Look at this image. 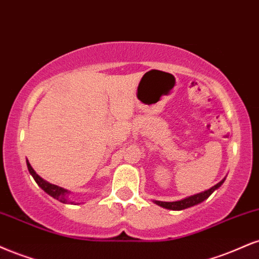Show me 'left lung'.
I'll return each instance as SVG.
<instances>
[{
    "instance_id": "obj_1",
    "label": "left lung",
    "mask_w": 259,
    "mask_h": 259,
    "mask_svg": "<svg viewBox=\"0 0 259 259\" xmlns=\"http://www.w3.org/2000/svg\"><path fill=\"white\" fill-rule=\"evenodd\" d=\"M223 182H224V180L221 181V182L217 183V185H214L212 188L207 189V191L199 193V194L192 195V197H188L186 199H182V200H180V201H172V202L154 201V202L157 205H159V206H161V207L169 208V210H177V211L185 210V208H187V207H191V206H194V205L200 204L201 201H204L205 199H207L214 191H216L217 188H219V187L222 186Z\"/></svg>"
}]
</instances>
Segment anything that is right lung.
I'll return each mask as SVG.
<instances>
[{
    "label": "right lung",
    "mask_w": 259,
    "mask_h": 259,
    "mask_svg": "<svg viewBox=\"0 0 259 259\" xmlns=\"http://www.w3.org/2000/svg\"><path fill=\"white\" fill-rule=\"evenodd\" d=\"M26 164H27V169H29V172L32 175L33 179H35L36 183L38 185L40 188L43 189L46 193H48L51 197H53L54 199H57V200H59L60 202H64V204H67V202H71L70 200H67V194L68 192L66 191V189L61 188V187H58L55 185H52V183L47 182V181H45L43 179H40V177L37 175V174L35 172V170L32 169V166H31L29 161L26 160Z\"/></svg>",
    "instance_id": "obj_1"
}]
</instances>
